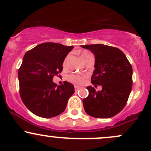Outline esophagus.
Wrapping results in <instances>:
<instances>
[{"label": "esophagus", "instance_id": "1", "mask_svg": "<svg viewBox=\"0 0 151 151\" xmlns=\"http://www.w3.org/2000/svg\"><path fill=\"white\" fill-rule=\"evenodd\" d=\"M80 88H81V87L78 86H75V91H78L80 89Z\"/></svg>", "mask_w": 151, "mask_h": 151}]
</instances>
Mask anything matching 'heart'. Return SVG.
I'll list each match as a JSON object with an SVG mask.
<instances>
[{"instance_id":"obj_1","label":"heart","mask_w":151,"mask_h":151,"mask_svg":"<svg viewBox=\"0 0 151 151\" xmlns=\"http://www.w3.org/2000/svg\"><path fill=\"white\" fill-rule=\"evenodd\" d=\"M91 55L92 53L91 52L88 51V50H83V51L81 52V56L83 59V60H85V59L87 58V57H88L89 55ZM68 57L69 56L66 57V58H65L64 61H63V66L64 68L66 67ZM86 76L78 75V74H70V75L67 76V79L69 81L73 83L76 84V85H81V84L83 83L86 80Z\"/></svg>"}]
</instances>
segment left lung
Instances as JSON below:
<instances>
[{
	"label": "left lung",
	"instance_id": "left-lung-1",
	"mask_svg": "<svg viewBox=\"0 0 151 151\" xmlns=\"http://www.w3.org/2000/svg\"><path fill=\"white\" fill-rule=\"evenodd\" d=\"M95 55L91 83L101 91L88 86V96L83 100L86 114L96 118H110L127 104L132 86V68L125 55L114 47L96 44L81 45Z\"/></svg>",
	"mask_w": 151,
	"mask_h": 151
}]
</instances>
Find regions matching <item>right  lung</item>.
Returning <instances> with one entry per match:
<instances>
[{"label": "right lung", "instance_id": "1", "mask_svg": "<svg viewBox=\"0 0 151 151\" xmlns=\"http://www.w3.org/2000/svg\"><path fill=\"white\" fill-rule=\"evenodd\" d=\"M73 46L45 42L27 52L18 72L19 93L26 106L37 116L51 118L63 112L75 92L73 84L58 86L52 78L63 70V63Z\"/></svg>", "mask_w": 151, "mask_h": 151}]
</instances>
